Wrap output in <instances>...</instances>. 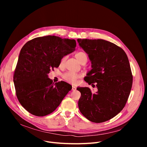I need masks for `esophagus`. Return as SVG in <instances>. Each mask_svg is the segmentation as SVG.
<instances>
[{
	"label": "esophagus",
	"instance_id": "34e87169",
	"mask_svg": "<svg viewBox=\"0 0 147 147\" xmlns=\"http://www.w3.org/2000/svg\"><path fill=\"white\" fill-rule=\"evenodd\" d=\"M72 90H76V86H74V85H73V86H72Z\"/></svg>",
	"mask_w": 147,
	"mask_h": 147
}]
</instances>
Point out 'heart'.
Returning a JSON list of instances; mask_svg holds the SVG:
<instances>
[{
    "label": "heart",
    "mask_w": 147,
    "mask_h": 147,
    "mask_svg": "<svg viewBox=\"0 0 147 147\" xmlns=\"http://www.w3.org/2000/svg\"><path fill=\"white\" fill-rule=\"evenodd\" d=\"M75 57L77 59H78V61L80 63H82L84 61L87 60V56L86 55V53H84L83 52H79L78 53H76L75 55ZM65 59V57L63 58V59H61V63L63 64L64 62ZM81 76L82 75L80 74L75 73L71 71L66 72L63 76V79L71 83H76L77 82H78V80L81 78Z\"/></svg>",
    "instance_id": "obj_1"
}]
</instances>
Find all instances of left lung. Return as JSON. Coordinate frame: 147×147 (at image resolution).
Wrapping results in <instances>:
<instances>
[{
    "label": "left lung",
    "instance_id": "1",
    "mask_svg": "<svg viewBox=\"0 0 147 147\" xmlns=\"http://www.w3.org/2000/svg\"><path fill=\"white\" fill-rule=\"evenodd\" d=\"M78 42L89 57L92 69L85 80L98 89L77 88L81 93L78 106L89 121L102 123L117 115L126 105L133 77L127 56L121 48L103 39H80Z\"/></svg>",
    "mask_w": 147,
    "mask_h": 147
}]
</instances>
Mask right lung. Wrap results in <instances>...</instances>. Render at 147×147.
<instances>
[{
	"mask_svg": "<svg viewBox=\"0 0 147 147\" xmlns=\"http://www.w3.org/2000/svg\"><path fill=\"white\" fill-rule=\"evenodd\" d=\"M76 47L74 39L55 36L36 37L23 46L13 83L18 101L28 112L39 117L52 113L71 90L72 86L65 82L53 83L48 74Z\"/></svg>",
	"mask_w": 147,
	"mask_h": 147,
	"instance_id": "add662e5",
	"label": "right lung"
}]
</instances>
